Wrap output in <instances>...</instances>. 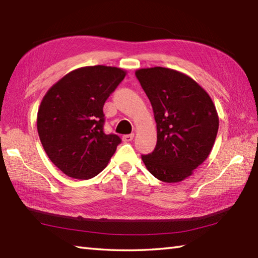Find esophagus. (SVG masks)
I'll list each match as a JSON object with an SVG mask.
<instances>
[{
	"mask_svg": "<svg viewBox=\"0 0 258 258\" xmlns=\"http://www.w3.org/2000/svg\"><path fill=\"white\" fill-rule=\"evenodd\" d=\"M133 138H134V134L133 133L126 134V135H124V137H123V141L124 142H131L133 140Z\"/></svg>",
	"mask_w": 258,
	"mask_h": 258,
	"instance_id": "1",
	"label": "esophagus"
}]
</instances>
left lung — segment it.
I'll return each mask as SVG.
<instances>
[{"instance_id": "obj_1", "label": "left lung", "mask_w": 258, "mask_h": 258, "mask_svg": "<svg viewBox=\"0 0 258 258\" xmlns=\"http://www.w3.org/2000/svg\"><path fill=\"white\" fill-rule=\"evenodd\" d=\"M151 102L157 145L142 156L147 169L165 182H178L205 161L218 134L219 117L208 92L186 74L167 68L135 72Z\"/></svg>"}]
</instances>
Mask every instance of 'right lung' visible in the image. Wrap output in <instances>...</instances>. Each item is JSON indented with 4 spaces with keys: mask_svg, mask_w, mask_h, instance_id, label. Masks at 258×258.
Instances as JSON below:
<instances>
[{
    "mask_svg": "<svg viewBox=\"0 0 258 258\" xmlns=\"http://www.w3.org/2000/svg\"><path fill=\"white\" fill-rule=\"evenodd\" d=\"M121 69L95 65L74 70L44 96L37 130L45 152L69 177L90 179L105 169L121 140L104 132V105L123 81Z\"/></svg>",
    "mask_w": 258,
    "mask_h": 258,
    "instance_id": "add662e5",
    "label": "right lung"
}]
</instances>
